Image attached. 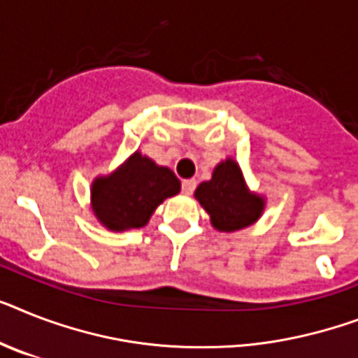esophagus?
Returning <instances> with one entry per match:
<instances>
[{"label":"esophagus","mask_w":358,"mask_h":358,"mask_svg":"<svg viewBox=\"0 0 358 358\" xmlns=\"http://www.w3.org/2000/svg\"><path fill=\"white\" fill-rule=\"evenodd\" d=\"M181 190L186 196L194 194V190H196V181H194V179H185V181L181 182Z\"/></svg>","instance_id":"esophagus-1"}]
</instances>
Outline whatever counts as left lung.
<instances>
[{
    "mask_svg": "<svg viewBox=\"0 0 358 358\" xmlns=\"http://www.w3.org/2000/svg\"><path fill=\"white\" fill-rule=\"evenodd\" d=\"M196 199L210 214L212 225L223 232L252 225L264 210V199L247 190L241 170L232 159L217 164L210 181L197 186Z\"/></svg>",
    "mask_w": 358,
    "mask_h": 358,
    "instance_id": "obj_1",
    "label": "left lung"
}]
</instances>
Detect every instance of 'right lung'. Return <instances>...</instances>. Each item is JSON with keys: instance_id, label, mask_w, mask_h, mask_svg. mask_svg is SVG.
<instances>
[{"instance_id": "1", "label": "right lung", "mask_w": 358, "mask_h": 358, "mask_svg": "<svg viewBox=\"0 0 358 358\" xmlns=\"http://www.w3.org/2000/svg\"><path fill=\"white\" fill-rule=\"evenodd\" d=\"M179 190L181 182L170 168L133 153L113 176L93 182L91 203L94 215L108 229H141L162 201Z\"/></svg>"}]
</instances>
